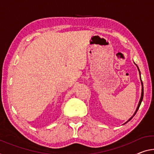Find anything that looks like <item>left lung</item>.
I'll list each match as a JSON object with an SVG mask.
<instances>
[{
	"label": "left lung",
	"instance_id": "1",
	"mask_svg": "<svg viewBox=\"0 0 154 154\" xmlns=\"http://www.w3.org/2000/svg\"><path fill=\"white\" fill-rule=\"evenodd\" d=\"M137 66V65H136ZM137 67H138V71H139V73H140V70H139V68H138V66H137ZM140 80H141V84H142V93H141V97H140V101H139V103H138V107H137V109H136V112H135V113H134V114L133 115V116L132 117H131L129 119V120H127V121L125 122V124H126L127 122H128L129 120H131V118H133L134 116H135V114H136V112H137V111L138 110V109H139V107H140V104H141V103H142V101H143V94H144V91H143V82H142V80H141V77H140Z\"/></svg>",
	"mask_w": 154,
	"mask_h": 154
}]
</instances>
